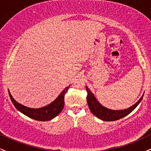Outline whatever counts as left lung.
Wrapping results in <instances>:
<instances>
[{"label": "left lung", "instance_id": "left-lung-1", "mask_svg": "<svg viewBox=\"0 0 151 151\" xmlns=\"http://www.w3.org/2000/svg\"><path fill=\"white\" fill-rule=\"evenodd\" d=\"M86 90L87 91V96H86V101H87L88 106L90 111H91L95 116L98 119H101L102 121H114L119 120V119H122L125 117L126 116L129 115L130 113L133 111L136 108L137 106L141 101L143 96L141 98L136 102L135 104L131 106L129 108L126 109H122V110H112L103 106L101 104L97 101L96 97L94 96L93 93L89 89L87 86H86Z\"/></svg>", "mask_w": 151, "mask_h": 151}]
</instances>
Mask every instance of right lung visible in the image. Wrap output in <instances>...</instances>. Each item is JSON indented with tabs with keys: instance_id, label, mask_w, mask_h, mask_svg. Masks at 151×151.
Returning a JSON list of instances; mask_svg holds the SVG:
<instances>
[{
	"instance_id": "1",
	"label": "right lung",
	"mask_w": 151,
	"mask_h": 151,
	"mask_svg": "<svg viewBox=\"0 0 151 151\" xmlns=\"http://www.w3.org/2000/svg\"><path fill=\"white\" fill-rule=\"evenodd\" d=\"M69 88H70V86L66 87L58 96V98L50 104L38 109L29 108L25 106L20 104V103L15 101L14 98L12 96L9 90H8V93H9L10 98L11 99V101L13 102V105L19 111L36 121H46L52 120L61 113L64 105H65V95L68 91Z\"/></svg>"
}]
</instances>
